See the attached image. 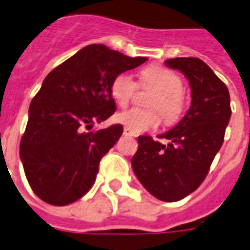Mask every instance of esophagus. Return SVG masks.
<instances>
[{
	"label": "esophagus",
	"instance_id": "1",
	"mask_svg": "<svg viewBox=\"0 0 250 250\" xmlns=\"http://www.w3.org/2000/svg\"><path fill=\"white\" fill-rule=\"evenodd\" d=\"M124 135H129V137H135V133H134V131H131L130 129H127V127H125V129H124Z\"/></svg>",
	"mask_w": 250,
	"mask_h": 250
}]
</instances>
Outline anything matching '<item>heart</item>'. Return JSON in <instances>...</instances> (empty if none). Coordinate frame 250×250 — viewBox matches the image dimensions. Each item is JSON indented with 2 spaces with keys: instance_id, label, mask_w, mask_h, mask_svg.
<instances>
[{
  "instance_id": "obj_1",
  "label": "heart",
  "mask_w": 250,
  "mask_h": 250,
  "mask_svg": "<svg viewBox=\"0 0 250 250\" xmlns=\"http://www.w3.org/2000/svg\"><path fill=\"white\" fill-rule=\"evenodd\" d=\"M141 86L151 87L156 90V94L150 100V108L152 109H139L131 108L116 116V120L124 126L134 133L155 129L159 126L160 115L166 124L172 125L177 123L185 111V98H184L183 78L175 71L159 65H151L141 71ZM137 91V83L126 73L116 75L111 84V95L120 107L129 104ZM157 111H155V109Z\"/></svg>"
}]
</instances>
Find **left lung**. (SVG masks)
I'll return each mask as SVG.
<instances>
[{
  "label": "left lung",
  "instance_id": "8db88e82",
  "mask_svg": "<svg viewBox=\"0 0 250 250\" xmlns=\"http://www.w3.org/2000/svg\"><path fill=\"white\" fill-rule=\"evenodd\" d=\"M189 81L191 105L175 127L158 135L138 137V150L131 158L137 179L154 197L176 202L204 183L210 166L223 145L231 117L229 92L215 73L197 57L166 61Z\"/></svg>",
  "mask_w": 250,
  "mask_h": 250
}]
</instances>
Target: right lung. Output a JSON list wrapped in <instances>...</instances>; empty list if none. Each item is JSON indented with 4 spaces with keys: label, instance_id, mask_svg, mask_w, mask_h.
Returning a JSON list of instances; mask_svg holds the SVG:
<instances>
[{
    "label": "right lung",
    "instance_id": "1",
    "mask_svg": "<svg viewBox=\"0 0 250 250\" xmlns=\"http://www.w3.org/2000/svg\"><path fill=\"white\" fill-rule=\"evenodd\" d=\"M146 61L91 44L46 75L30 104L19 147L27 181L39 198L65 206L90 190L100 160L123 134L120 124L91 127L115 113L116 75Z\"/></svg>",
    "mask_w": 250,
    "mask_h": 250
}]
</instances>
